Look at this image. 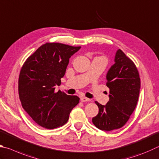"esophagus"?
I'll use <instances>...</instances> for the list:
<instances>
[{
	"label": "esophagus",
	"mask_w": 159,
	"mask_h": 159,
	"mask_svg": "<svg viewBox=\"0 0 159 159\" xmlns=\"http://www.w3.org/2000/svg\"><path fill=\"white\" fill-rule=\"evenodd\" d=\"M80 101H81L82 102H88L89 101V99L87 97H80Z\"/></svg>",
	"instance_id": "obj_1"
}]
</instances>
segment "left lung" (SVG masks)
Masks as SVG:
<instances>
[{
  "label": "left lung",
  "mask_w": 159,
  "mask_h": 159,
  "mask_svg": "<svg viewBox=\"0 0 159 159\" xmlns=\"http://www.w3.org/2000/svg\"><path fill=\"white\" fill-rule=\"evenodd\" d=\"M114 62L106 74L109 101L106 105L95 102L99 112L92 118V122L102 131L122 127L135 110L140 94L139 74L132 60L118 49Z\"/></svg>",
  "instance_id": "1"
}]
</instances>
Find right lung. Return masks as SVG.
I'll use <instances>...</instances> for the list:
<instances>
[{"instance_id":"add662e5","label":"right lung","mask_w":159,"mask_h":159,"mask_svg":"<svg viewBox=\"0 0 159 159\" xmlns=\"http://www.w3.org/2000/svg\"><path fill=\"white\" fill-rule=\"evenodd\" d=\"M80 47L47 43L37 48L23 65L19 78V95L22 107L37 125L53 129L67 122L79 102L77 96L59 90L71 56Z\"/></svg>"}]
</instances>
